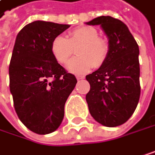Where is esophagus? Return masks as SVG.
I'll list each match as a JSON object with an SVG mask.
<instances>
[{"mask_svg":"<svg viewBox=\"0 0 155 155\" xmlns=\"http://www.w3.org/2000/svg\"><path fill=\"white\" fill-rule=\"evenodd\" d=\"M76 79L77 80H83V79H84V76H83V75H76Z\"/></svg>","mask_w":155,"mask_h":155,"instance_id":"34e87169","label":"esophagus"}]
</instances>
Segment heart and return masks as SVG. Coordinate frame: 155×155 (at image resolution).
<instances>
[{"mask_svg": "<svg viewBox=\"0 0 155 155\" xmlns=\"http://www.w3.org/2000/svg\"><path fill=\"white\" fill-rule=\"evenodd\" d=\"M50 49L55 60L61 64H66L76 49L78 57L68 64V70L73 73H85L93 67H101L106 62L109 51L107 43L99 38L96 29L91 26L76 27L67 38L55 37Z\"/></svg>", "mask_w": 155, "mask_h": 155, "instance_id": "b5f03b06", "label": "heart"}]
</instances>
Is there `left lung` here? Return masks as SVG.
I'll return each mask as SVG.
<instances>
[{
	"mask_svg": "<svg viewBox=\"0 0 155 155\" xmlns=\"http://www.w3.org/2000/svg\"><path fill=\"white\" fill-rule=\"evenodd\" d=\"M100 25L108 38V56L97 71L86 75L90 91L86 102L92 117L106 127L124 124L139 103V46L127 25L111 16H99L86 23Z\"/></svg>",
	"mask_w": 155,
	"mask_h": 155,
	"instance_id": "8db88e82",
	"label": "left lung"
}]
</instances>
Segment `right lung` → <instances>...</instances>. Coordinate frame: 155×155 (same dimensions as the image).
Masks as SVG:
<instances>
[{
  "instance_id": "obj_1",
  "label": "right lung",
  "mask_w": 155,
  "mask_h": 155,
  "mask_svg": "<svg viewBox=\"0 0 155 155\" xmlns=\"http://www.w3.org/2000/svg\"><path fill=\"white\" fill-rule=\"evenodd\" d=\"M69 27L35 21L22 28L15 39L9 66L10 91L18 117L38 134H48L59 128L66 100L77 83L50 49L53 38Z\"/></svg>"
}]
</instances>
